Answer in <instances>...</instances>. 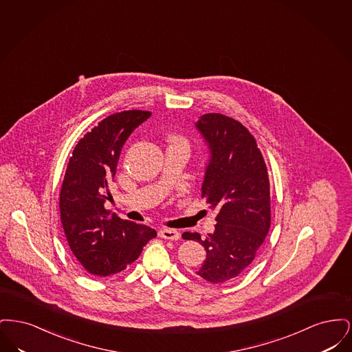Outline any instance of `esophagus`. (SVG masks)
Wrapping results in <instances>:
<instances>
[{
    "instance_id": "esophagus-1",
    "label": "esophagus",
    "mask_w": 352,
    "mask_h": 352,
    "mask_svg": "<svg viewBox=\"0 0 352 352\" xmlns=\"http://www.w3.org/2000/svg\"><path fill=\"white\" fill-rule=\"evenodd\" d=\"M158 234H160V237L166 239V240H178L181 237V234L177 230H170V228L160 230Z\"/></svg>"
}]
</instances>
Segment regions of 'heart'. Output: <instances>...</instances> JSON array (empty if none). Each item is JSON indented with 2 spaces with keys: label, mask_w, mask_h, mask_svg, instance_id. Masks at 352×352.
I'll return each mask as SVG.
<instances>
[{
  "label": "heart",
  "mask_w": 352,
  "mask_h": 352,
  "mask_svg": "<svg viewBox=\"0 0 352 352\" xmlns=\"http://www.w3.org/2000/svg\"><path fill=\"white\" fill-rule=\"evenodd\" d=\"M184 141V138H182V137H173V141ZM186 142V141H184Z\"/></svg>",
  "instance_id": "1"
}]
</instances>
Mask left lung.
<instances>
[{"mask_svg": "<svg viewBox=\"0 0 352 352\" xmlns=\"http://www.w3.org/2000/svg\"><path fill=\"white\" fill-rule=\"evenodd\" d=\"M210 149L201 198L218 211L217 228L206 239L184 232L207 252L197 272L212 284L244 273L270 227L268 168L250 131L234 118L206 113L195 124Z\"/></svg>", "mask_w": 352, "mask_h": 352, "instance_id": "left-lung-1", "label": "left lung"}]
</instances>
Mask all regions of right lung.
<instances>
[{
	"label": "right lung",
	"instance_id": "obj_1",
	"mask_svg": "<svg viewBox=\"0 0 352 352\" xmlns=\"http://www.w3.org/2000/svg\"><path fill=\"white\" fill-rule=\"evenodd\" d=\"M148 111H124L100 121L79 140L60 188V220L71 252L88 273L115 274L138 258L157 232L144 224L109 215L104 203L120 153Z\"/></svg>",
	"mask_w": 352,
	"mask_h": 352
}]
</instances>
